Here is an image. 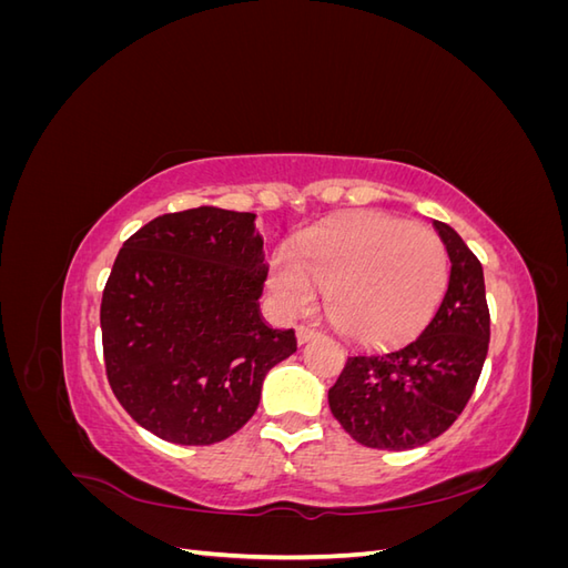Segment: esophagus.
Wrapping results in <instances>:
<instances>
[{"instance_id":"esophagus-1","label":"esophagus","mask_w":568,"mask_h":568,"mask_svg":"<svg viewBox=\"0 0 568 568\" xmlns=\"http://www.w3.org/2000/svg\"><path fill=\"white\" fill-rule=\"evenodd\" d=\"M317 336V332L313 329V326H298V329H296V341L301 343V346H303V343H307V341H311V338H315Z\"/></svg>"}]
</instances>
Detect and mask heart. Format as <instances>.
<instances>
[{
    "label": "heart",
    "instance_id": "1",
    "mask_svg": "<svg viewBox=\"0 0 568 568\" xmlns=\"http://www.w3.org/2000/svg\"><path fill=\"white\" fill-rule=\"evenodd\" d=\"M448 280L438 239L403 220L355 215L313 230L270 261V294L284 313L315 303L326 288V313L359 343L409 336L434 313Z\"/></svg>",
    "mask_w": 568,
    "mask_h": 568
}]
</instances>
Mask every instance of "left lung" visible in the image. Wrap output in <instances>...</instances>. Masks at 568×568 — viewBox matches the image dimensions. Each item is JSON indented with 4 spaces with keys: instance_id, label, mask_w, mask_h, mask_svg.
Returning a JSON list of instances; mask_svg holds the SVG:
<instances>
[{
    "instance_id": "obj_1",
    "label": "left lung",
    "mask_w": 568,
    "mask_h": 568,
    "mask_svg": "<svg viewBox=\"0 0 568 568\" xmlns=\"http://www.w3.org/2000/svg\"><path fill=\"white\" fill-rule=\"evenodd\" d=\"M450 257L443 301L419 336L386 351H355L329 388L338 424L367 448L409 450L438 438L471 398L490 341L484 267L440 220Z\"/></svg>"
}]
</instances>
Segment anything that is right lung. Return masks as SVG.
I'll use <instances>...</instances> for the list:
<instances>
[{
	"instance_id": "right-lung-1",
	"label": "right lung",
	"mask_w": 568,
	"mask_h": 568,
	"mask_svg": "<svg viewBox=\"0 0 568 568\" xmlns=\"http://www.w3.org/2000/svg\"><path fill=\"white\" fill-rule=\"evenodd\" d=\"M267 263L255 213H168L120 248L101 298L109 384L130 417L178 445L236 434L294 329L261 313Z\"/></svg>"
}]
</instances>
